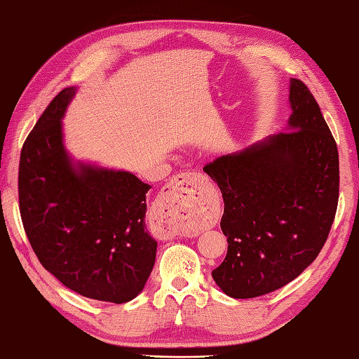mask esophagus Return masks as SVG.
<instances>
[{"label": "esophagus", "instance_id": "esophagus-1", "mask_svg": "<svg viewBox=\"0 0 359 359\" xmlns=\"http://www.w3.org/2000/svg\"><path fill=\"white\" fill-rule=\"evenodd\" d=\"M208 180L196 172H184L175 177L165 190V203L178 218H194L203 212V187Z\"/></svg>", "mask_w": 359, "mask_h": 359}]
</instances>
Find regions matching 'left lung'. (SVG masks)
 I'll return each mask as SVG.
<instances>
[{"instance_id":"left-lung-1","label":"left lung","mask_w":359,"mask_h":359,"mask_svg":"<svg viewBox=\"0 0 359 359\" xmlns=\"http://www.w3.org/2000/svg\"><path fill=\"white\" fill-rule=\"evenodd\" d=\"M288 128L204 172L222 190L228 254L212 271L224 294L251 299L294 280L323 250L339 198V156L316 99L290 80Z\"/></svg>"}]
</instances>
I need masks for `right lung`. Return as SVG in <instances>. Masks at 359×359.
<instances>
[{
  "label": "right lung",
  "instance_id": "obj_1",
  "mask_svg": "<svg viewBox=\"0 0 359 359\" xmlns=\"http://www.w3.org/2000/svg\"><path fill=\"white\" fill-rule=\"evenodd\" d=\"M76 86L40 116L20 156V214L32 250L65 287L123 304L144 290L156 259L145 228L150 186L136 175L72 161L62 119Z\"/></svg>",
  "mask_w": 359,
  "mask_h": 359
}]
</instances>
